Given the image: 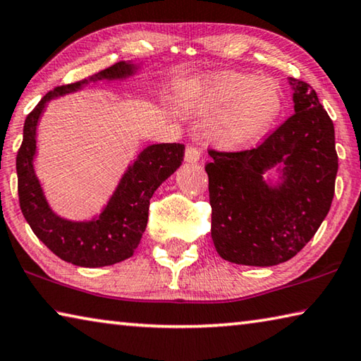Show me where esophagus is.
<instances>
[{
	"mask_svg": "<svg viewBox=\"0 0 361 361\" xmlns=\"http://www.w3.org/2000/svg\"><path fill=\"white\" fill-rule=\"evenodd\" d=\"M200 159V149L195 148V146H188L185 151V161L189 164H195L199 162Z\"/></svg>",
	"mask_w": 361,
	"mask_h": 361,
	"instance_id": "34e87169",
	"label": "esophagus"
}]
</instances>
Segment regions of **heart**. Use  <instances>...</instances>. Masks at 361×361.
Listing matches in <instances>:
<instances>
[{"label": "heart", "mask_w": 361, "mask_h": 361, "mask_svg": "<svg viewBox=\"0 0 361 361\" xmlns=\"http://www.w3.org/2000/svg\"><path fill=\"white\" fill-rule=\"evenodd\" d=\"M204 118L205 135L224 149L245 148L258 142L277 121L283 106L280 85L271 78L247 73H219L192 97Z\"/></svg>", "instance_id": "heart-1"}]
</instances>
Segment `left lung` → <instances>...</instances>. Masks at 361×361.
I'll list each match as a JSON object with an SVG mask.
<instances>
[{
	"mask_svg": "<svg viewBox=\"0 0 361 361\" xmlns=\"http://www.w3.org/2000/svg\"><path fill=\"white\" fill-rule=\"evenodd\" d=\"M295 114L253 149L209 151L212 239L223 259L276 266L319 231L334 195V126L315 90L290 78ZM279 166L277 183L264 173Z\"/></svg>",
	"mask_w": 361,
	"mask_h": 361,
	"instance_id": "left-lung-1",
	"label": "left lung"
}]
</instances>
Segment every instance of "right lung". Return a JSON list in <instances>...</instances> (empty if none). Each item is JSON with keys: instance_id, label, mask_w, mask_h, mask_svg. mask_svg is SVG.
Masks as SVG:
<instances>
[{"instance_id": "add662e5", "label": "right lung", "mask_w": 361, "mask_h": 361, "mask_svg": "<svg viewBox=\"0 0 361 361\" xmlns=\"http://www.w3.org/2000/svg\"><path fill=\"white\" fill-rule=\"evenodd\" d=\"M137 71L135 63L118 62L89 79L59 85L42 97L23 126V142L16 161L20 210L35 235L60 259L75 266L103 267L130 258L146 229L152 194L181 166L185 145L159 143L145 148L127 167L99 216L89 221H70L49 207L35 173L38 121L56 97L76 92L89 82L126 79Z\"/></svg>"}]
</instances>
